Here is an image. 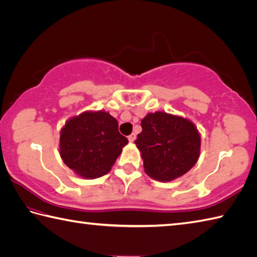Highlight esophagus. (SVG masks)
Returning a JSON list of instances; mask_svg holds the SVG:
<instances>
[{"instance_id":"34e87169","label":"esophagus","mask_w":257,"mask_h":257,"mask_svg":"<svg viewBox=\"0 0 257 257\" xmlns=\"http://www.w3.org/2000/svg\"><path fill=\"white\" fill-rule=\"evenodd\" d=\"M127 139H128V141H130L131 143H132V142H134V141H135V139H137V135H135L134 133H132V134L130 135V137H128Z\"/></svg>"}]
</instances>
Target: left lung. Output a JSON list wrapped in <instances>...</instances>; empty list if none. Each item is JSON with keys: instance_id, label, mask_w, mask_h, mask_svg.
<instances>
[{"instance_id": "obj_1", "label": "left lung", "mask_w": 257, "mask_h": 257, "mask_svg": "<svg viewBox=\"0 0 257 257\" xmlns=\"http://www.w3.org/2000/svg\"><path fill=\"white\" fill-rule=\"evenodd\" d=\"M135 140L144 171L158 181H172L195 166L200 154V135L195 124L180 116L149 113Z\"/></svg>"}]
</instances>
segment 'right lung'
I'll return each instance as SVG.
<instances>
[{"instance_id": "obj_1", "label": "right lung", "mask_w": 257, "mask_h": 257, "mask_svg": "<svg viewBox=\"0 0 257 257\" xmlns=\"http://www.w3.org/2000/svg\"><path fill=\"white\" fill-rule=\"evenodd\" d=\"M128 143L118 123L104 110L70 118L60 132V157L78 176L95 179L108 173Z\"/></svg>"}]
</instances>
